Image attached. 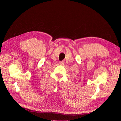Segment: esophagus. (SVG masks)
Listing matches in <instances>:
<instances>
[{"mask_svg": "<svg viewBox=\"0 0 121 121\" xmlns=\"http://www.w3.org/2000/svg\"><path fill=\"white\" fill-rule=\"evenodd\" d=\"M59 63H60V64L61 65H63L64 64V63H65L64 61H60Z\"/></svg>", "mask_w": 121, "mask_h": 121, "instance_id": "esophagus-1", "label": "esophagus"}]
</instances>
